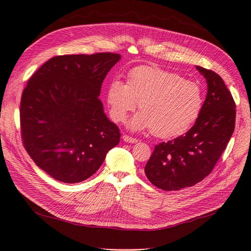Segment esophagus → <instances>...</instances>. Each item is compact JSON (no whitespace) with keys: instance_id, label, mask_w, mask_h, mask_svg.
Wrapping results in <instances>:
<instances>
[{"instance_id":"obj_1","label":"esophagus","mask_w":251,"mask_h":251,"mask_svg":"<svg viewBox=\"0 0 251 251\" xmlns=\"http://www.w3.org/2000/svg\"><path fill=\"white\" fill-rule=\"evenodd\" d=\"M122 138H123V141H124V142H126V143H130V144H135V143H137V142H138V141L136 140V138L131 137V136H129V135H126V134H124Z\"/></svg>"}]
</instances>
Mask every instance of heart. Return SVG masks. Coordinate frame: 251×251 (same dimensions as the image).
<instances>
[{
  "mask_svg": "<svg viewBox=\"0 0 251 251\" xmlns=\"http://www.w3.org/2000/svg\"><path fill=\"white\" fill-rule=\"evenodd\" d=\"M110 115L122 122L137 102L142 111L128 122L131 130L152 128L161 138L186 132L202 107V91L197 82L179 74L151 66H140L128 73L127 83L110 81L106 93Z\"/></svg>",
  "mask_w": 251,
  "mask_h": 251,
  "instance_id": "1",
  "label": "heart"
}]
</instances>
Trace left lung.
<instances>
[{
	"label": "left lung",
	"mask_w": 251,
	"mask_h": 251,
	"mask_svg": "<svg viewBox=\"0 0 251 251\" xmlns=\"http://www.w3.org/2000/svg\"><path fill=\"white\" fill-rule=\"evenodd\" d=\"M208 92L196 123L184 135L160 143L145 166L147 178L165 191L190 187L205 179L226 150L236 122V104L217 73L197 66Z\"/></svg>",
	"instance_id": "8db88e82"
}]
</instances>
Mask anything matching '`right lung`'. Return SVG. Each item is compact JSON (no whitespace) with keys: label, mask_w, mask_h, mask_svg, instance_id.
I'll list each match as a JSON object with an SVG mask.
<instances>
[{"label":"right lung","mask_w":251,"mask_h":251,"mask_svg":"<svg viewBox=\"0 0 251 251\" xmlns=\"http://www.w3.org/2000/svg\"><path fill=\"white\" fill-rule=\"evenodd\" d=\"M119 53L66 54L50 59L26 83L21 101L25 150L55 180L78 183L94 175L120 142L98 98Z\"/></svg>","instance_id":"obj_1"}]
</instances>
